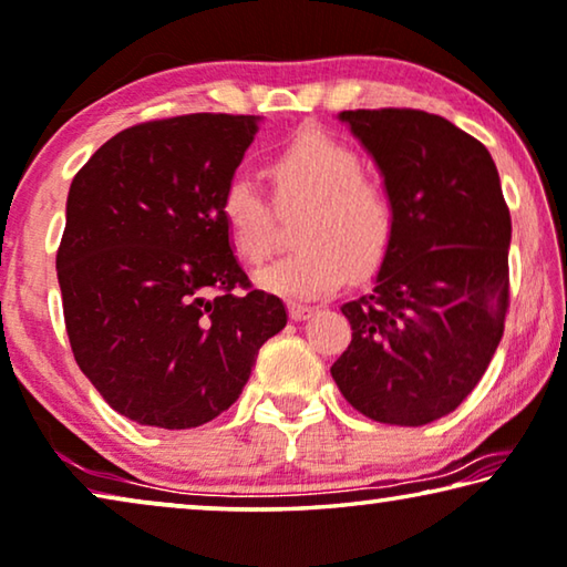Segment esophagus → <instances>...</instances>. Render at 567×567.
<instances>
[{"label":"esophagus","mask_w":567,"mask_h":567,"mask_svg":"<svg viewBox=\"0 0 567 567\" xmlns=\"http://www.w3.org/2000/svg\"><path fill=\"white\" fill-rule=\"evenodd\" d=\"M312 312H316V308L300 306V302H290V318L292 320H306V318L312 316Z\"/></svg>","instance_id":"1"}]
</instances>
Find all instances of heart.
I'll list each match as a JSON object with an SVG mask.
<instances>
[{
	"mask_svg": "<svg viewBox=\"0 0 567 567\" xmlns=\"http://www.w3.org/2000/svg\"><path fill=\"white\" fill-rule=\"evenodd\" d=\"M282 210L306 206L295 226L298 249L257 272L261 290L295 300L333 292L349 267L369 275L394 239V203L364 175L361 157L323 130H302L269 159ZM218 216L234 255L259 265L272 249V208L249 177L234 175L218 198Z\"/></svg>",
	"mask_w": 567,
	"mask_h": 567,
	"instance_id": "1",
	"label": "heart"
}]
</instances>
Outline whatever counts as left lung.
<instances>
[{
    "label": "left lung",
    "instance_id": "obj_1",
    "mask_svg": "<svg viewBox=\"0 0 567 567\" xmlns=\"http://www.w3.org/2000/svg\"><path fill=\"white\" fill-rule=\"evenodd\" d=\"M338 120L374 157L394 203V239L374 290L343 302L351 343L331 367L361 415L417 427L481 382L509 310L512 218L488 150L420 109Z\"/></svg>",
    "mask_w": 567,
    "mask_h": 567
}]
</instances>
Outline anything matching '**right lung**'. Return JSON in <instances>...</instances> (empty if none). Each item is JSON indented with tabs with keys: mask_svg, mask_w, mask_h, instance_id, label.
Segmentation results:
<instances>
[{
	"mask_svg": "<svg viewBox=\"0 0 567 567\" xmlns=\"http://www.w3.org/2000/svg\"><path fill=\"white\" fill-rule=\"evenodd\" d=\"M257 120L134 124L68 190L55 257L68 341L109 408L140 425L188 430L221 415L287 323L277 295L251 290L218 216Z\"/></svg>",
	"mask_w": 567,
	"mask_h": 567,
	"instance_id": "right-lung-1",
	"label": "right lung"
}]
</instances>
